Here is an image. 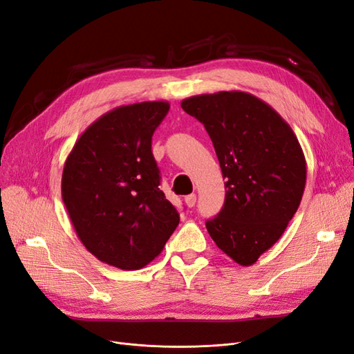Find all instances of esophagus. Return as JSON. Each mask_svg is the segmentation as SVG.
<instances>
[{
	"label": "esophagus",
	"instance_id": "esophagus-1",
	"mask_svg": "<svg viewBox=\"0 0 354 354\" xmlns=\"http://www.w3.org/2000/svg\"><path fill=\"white\" fill-rule=\"evenodd\" d=\"M195 203H197V195H195V194L187 195V197H185V204H187L188 207H194Z\"/></svg>",
	"mask_w": 354,
	"mask_h": 354
}]
</instances>
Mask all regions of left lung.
Masks as SVG:
<instances>
[{
	"label": "left lung",
	"mask_w": 354,
	"mask_h": 354,
	"mask_svg": "<svg viewBox=\"0 0 354 354\" xmlns=\"http://www.w3.org/2000/svg\"><path fill=\"white\" fill-rule=\"evenodd\" d=\"M210 136L226 179V200L205 227L216 245L250 267L276 243L297 212L306 160L290 125L246 91H217L180 102Z\"/></svg>",
	"instance_id": "1"
}]
</instances>
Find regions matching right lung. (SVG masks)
<instances>
[{
	"mask_svg": "<svg viewBox=\"0 0 354 354\" xmlns=\"http://www.w3.org/2000/svg\"><path fill=\"white\" fill-rule=\"evenodd\" d=\"M169 102L118 106L88 125L64 163L61 194L78 239L104 264L140 270L179 225L166 200L151 137Z\"/></svg>",
	"mask_w": 354,
	"mask_h": 354,
	"instance_id": "1",
	"label": "right lung"
}]
</instances>
